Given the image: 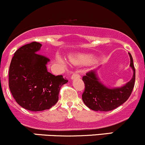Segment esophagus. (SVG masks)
Returning a JSON list of instances; mask_svg holds the SVG:
<instances>
[{
	"label": "esophagus",
	"instance_id": "esophagus-1",
	"mask_svg": "<svg viewBox=\"0 0 145 145\" xmlns=\"http://www.w3.org/2000/svg\"><path fill=\"white\" fill-rule=\"evenodd\" d=\"M80 78V76L78 74H73L71 76V79H75V78Z\"/></svg>",
	"mask_w": 145,
	"mask_h": 145
}]
</instances>
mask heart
<instances>
[{
	"label": "heart",
	"instance_id": "1",
	"mask_svg": "<svg viewBox=\"0 0 145 145\" xmlns=\"http://www.w3.org/2000/svg\"><path fill=\"white\" fill-rule=\"evenodd\" d=\"M58 60L61 64L65 65L66 62L65 60L60 56L57 57ZM70 61L75 65H89L95 61L94 56L89 54H77L69 56Z\"/></svg>",
	"mask_w": 145,
	"mask_h": 145
}]
</instances>
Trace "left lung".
Returning a JSON list of instances; mask_svg holds the SVG:
<instances>
[{"mask_svg": "<svg viewBox=\"0 0 145 145\" xmlns=\"http://www.w3.org/2000/svg\"><path fill=\"white\" fill-rule=\"evenodd\" d=\"M129 55L130 67L134 71V74L131 80L122 87L114 89L106 87L99 81L95 70L88 71L86 76H83L85 88L82 98L88 108L95 111L107 112L116 108L127 100L134 87L136 78L132 56L129 52Z\"/></svg>", "mask_w": 145, "mask_h": 145, "instance_id": "left-lung-1", "label": "left lung"}]
</instances>
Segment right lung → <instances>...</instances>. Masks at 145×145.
<instances>
[{"label": "right lung", "instance_id": "right-lung-1", "mask_svg": "<svg viewBox=\"0 0 145 145\" xmlns=\"http://www.w3.org/2000/svg\"><path fill=\"white\" fill-rule=\"evenodd\" d=\"M40 43L33 41L16 51L9 71V86L16 102L31 111L50 109L59 100L61 87L68 82L47 70L50 59L38 54Z\"/></svg>", "mask_w": 145, "mask_h": 145}]
</instances>
